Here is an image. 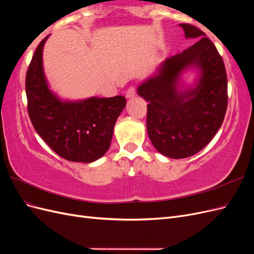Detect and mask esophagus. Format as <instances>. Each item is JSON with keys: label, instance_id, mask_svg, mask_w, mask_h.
Wrapping results in <instances>:
<instances>
[{"label": "esophagus", "instance_id": "obj_1", "mask_svg": "<svg viewBox=\"0 0 254 254\" xmlns=\"http://www.w3.org/2000/svg\"><path fill=\"white\" fill-rule=\"evenodd\" d=\"M135 94H136V92H135V88L133 86L129 87L128 90L126 91V97L127 98H132V97L135 96Z\"/></svg>", "mask_w": 254, "mask_h": 254}]
</instances>
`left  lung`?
Segmentation results:
<instances>
[{
	"label": "left lung",
	"mask_w": 254,
	"mask_h": 254,
	"mask_svg": "<svg viewBox=\"0 0 254 254\" xmlns=\"http://www.w3.org/2000/svg\"><path fill=\"white\" fill-rule=\"evenodd\" d=\"M187 38H199L182 53L165 59L137 93L147 105V133L156 149L173 159L195 155L211 142L224 122L228 106L226 67L217 49L202 30L179 24ZM197 67L195 88L178 90L181 73Z\"/></svg>",
	"instance_id": "obj_1"
}]
</instances>
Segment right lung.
I'll return each mask as SVG.
<instances>
[{
  "instance_id": "right-lung-1",
  "label": "right lung",
  "mask_w": 254,
  "mask_h": 254,
  "mask_svg": "<svg viewBox=\"0 0 254 254\" xmlns=\"http://www.w3.org/2000/svg\"><path fill=\"white\" fill-rule=\"evenodd\" d=\"M45 37L28 65L25 78L27 111L43 141L57 155L72 162L91 163L109 149L113 128L125 108L122 95L61 101L49 89L42 65Z\"/></svg>"
}]
</instances>
